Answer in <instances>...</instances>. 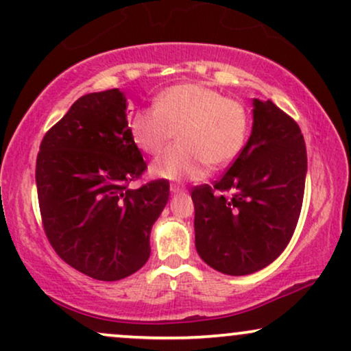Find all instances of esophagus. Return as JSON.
<instances>
[{"label":"esophagus","instance_id":"34e87169","mask_svg":"<svg viewBox=\"0 0 351 351\" xmlns=\"http://www.w3.org/2000/svg\"><path fill=\"white\" fill-rule=\"evenodd\" d=\"M170 191L171 193H183L184 191V186H183V184H171Z\"/></svg>","mask_w":351,"mask_h":351}]
</instances>
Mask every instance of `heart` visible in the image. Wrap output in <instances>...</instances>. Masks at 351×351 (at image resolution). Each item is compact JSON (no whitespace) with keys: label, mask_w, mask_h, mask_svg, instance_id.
I'll list each match as a JSON object with an SVG mask.
<instances>
[{"label":"heart","mask_w":351,"mask_h":351,"mask_svg":"<svg viewBox=\"0 0 351 351\" xmlns=\"http://www.w3.org/2000/svg\"><path fill=\"white\" fill-rule=\"evenodd\" d=\"M250 111L242 101L199 83H183L165 90L154 106L135 112L130 134L135 145L158 155L178 134L173 147L152 165L165 180L202 178L213 168L237 158L250 132Z\"/></svg>","instance_id":"1"}]
</instances>
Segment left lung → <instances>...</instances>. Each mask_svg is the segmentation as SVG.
Listing matches in <instances>:
<instances>
[{"instance_id":"left-lung-1","label":"left lung","mask_w":351,"mask_h":351,"mask_svg":"<svg viewBox=\"0 0 351 351\" xmlns=\"http://www.w3.org/2000/svg\"><path fill=\"white\" fill-rule=\"evenodd\" d=\"M306 173V142L298 122L269 99H253L247 145L213 186L191 191L201 258L232 276L273 263L296 230Z\"/></svg>"}]
</instances>
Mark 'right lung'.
Wrapping results in <instances>:
<instances>
[{"label": "right lung", "instance_id": "right-lung-1", "mask_svg": "<svg viewBox=\"0 0 351 351\" xmlns=\"http://www.w3.org/2000/svg\"><path fill=\"white\" fill-rule=\"evenodd\" d=\"M114 88L73 103L40 142L36 184L44 232L57 255L86 276L117 281L150 256V230L170 196L168 180L129 184L147 170Z\"/></svg>", "mask_w": 351, "mask_h": 351}]
</instances>
